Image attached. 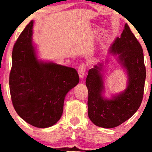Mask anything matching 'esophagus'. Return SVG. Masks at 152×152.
<instances>
[{
    "instance_id": "obj_1",
    "label": "esophagus",
    "mask_w": 152,
    "mask_h": 152,
    "mask_svg": "<svg viewBox=\"0 0 152 152\" xmlns=\"http://www.w3.org/2000/svg\"><path fill=\"white\" fill-rule=\"evenodd\" d=\"M86 66L84 64H82L78 66V75H79V77L81 78H83V76H84L85 71H86Z\"/></svg>"
}]
</instances>
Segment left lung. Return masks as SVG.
I'll return each instance as SVG.
<instances>
[{"mask_svg":"<svg viewBox=\"0 0 152 152\" xmlns=\"http://www.w3.org/2000/svg\"><path fill=\"white\" fill-rule=\"evenodd\" d=\"M109 53L118 55V62L126 69V90L111 99L103 97L105 88L102 73L103 62L89 69L86 79L88 117L95 125L106 129L119 126L137 112L142 102L146 79L142 46L127 23L121 37L116 38L111 45Z\"/></svg>","mask_w":152,"mask_h":152,"instance_id":"1","label":"left lung"}]
</instances>
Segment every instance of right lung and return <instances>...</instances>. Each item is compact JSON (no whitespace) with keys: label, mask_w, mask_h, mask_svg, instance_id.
Returning <instances> with one entry per match:
<instances>
[{"label":"right lung","mask_w":152,"mask_h":152,"mask_svg":"<svg viewBox=\"0 0 152 152\" xmlns=\"http://www.w3.org/2000/svg\"><path fill=\"white\" fill-rule=\"evenodd\" d=\"M33 20L22 31L12 52L10 96L20 118L38 128L57 123L66 95L79 82L75 69L37 59L32 41Z\"/></svg>","instance_id":"1"}]
</instances>
